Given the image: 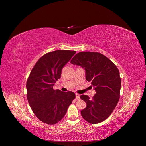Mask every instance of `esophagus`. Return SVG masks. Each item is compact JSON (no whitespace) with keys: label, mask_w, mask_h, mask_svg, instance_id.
<instances>
[{"label":"esophagus","mask_w":146,"mask_h":146,"mask_svg":"<svg viewBox=\"0 0 146 146\" xmlns=\"http://www.w3.org/2000/svg\"><path fill=\"white\" fill-rule=\"evenodd\" d=\"M76 98L79 99H80V95L78 94H76Z\"/></svg>","instance_id":"1"}]
</instances>
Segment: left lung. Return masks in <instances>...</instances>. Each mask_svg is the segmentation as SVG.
<instances>
[{
  "label": "left lung",
  "mask_w": 146,
  "mask_h": 146,
  "mask_svg": "<svg viewBox=\"0 0 146 146\" xmlns=\"http://www.w3.org/2000/svg\"><path fill=\"white\" fill-rule=\"evenodd\" d=\"M70 63L85 69L86 80L91 82L96 91L92 98L85 95L80 96L87 104L81 111L82 116L90 124L100 123L110 117L119 101L121 80L118 69L99 52H79Z\"/></svg>",
  "instance_id": "8db88e82"
}]
</instances>
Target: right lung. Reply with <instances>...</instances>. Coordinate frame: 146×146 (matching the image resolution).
Instances as JSON below:
<instances>
[{"instance_id":"add662e5","label":"right lung","mask_w":146,"mask_h":146,"mask_svg":"<svg viewBox=\"0 0 146 146\" xmlns=\"http://www.w3.org/2000/svg\"><path fill=\"white\" fill-rule=\"evenodd\" d=\"M75 51L57 50L45 54L34 66L27 82V99L35 116L47 124L62 119L75 98L72 91L54 90L62 68L75 54Z\"/></svg>"}]
</instances>
